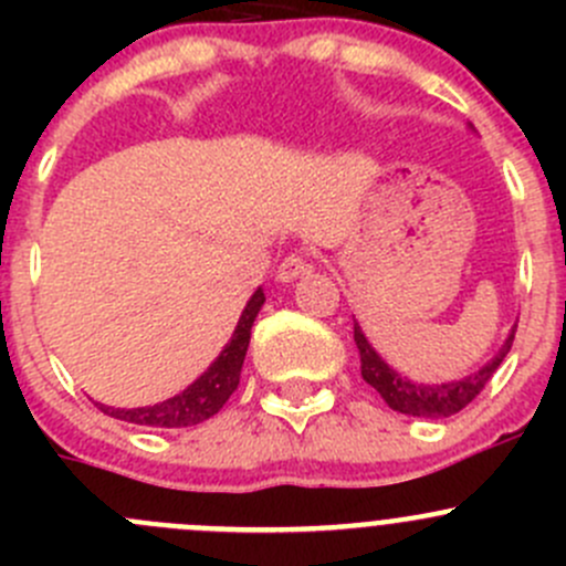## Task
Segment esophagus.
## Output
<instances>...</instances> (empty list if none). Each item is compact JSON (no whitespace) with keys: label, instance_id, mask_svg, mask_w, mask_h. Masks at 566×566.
I'll return each instance as SVG.
<instances>
[{"label":"esophagus","instance_id":"34e87169","mask_svg":"<svg viewBox=\"0 0 566 566\" xmlns=\"http://www.w3.org/2000/svg\"><path fill=\"white\" fill-rule=\"evenodd\" d=\"M310 271H312V265H310V260H306V256L290 254V256H284L282 265H279L276 279H279V282H295V279L306 276Z\"/></svg>","mask_w":566,"mask_h":566}]
</instances>
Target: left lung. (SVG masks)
Listing matches in <instances>:
<instances>
[{"instance_id": "1", "label": "left lung", "mask_w": 566, "mask_h": 566, "mask_svg": "<svg viewBox=\"0 0 566 566\" xmlns=\"http://www.w3.org/2000/svg\"><path fill=\"white\" fill-rule=\"evenodd\" d=\"M515 328L510 331V336H506L504 345L499 347V353H495L488 364H482L476 373L465 375V378L460 380L432 386L405 378V375H399L397 369L389 367V364L380 358V353L369 345L367 334H364L358 323H353V339H356L358 356H361V378L386 399V405H389L391 410L405 416H421V419H447V416L460 413V410L465 408L471 399H476V394L488 386V380L493 378V373L501 367L506 353H510L512 339H515Z\"/></svg>"}]
</instances>
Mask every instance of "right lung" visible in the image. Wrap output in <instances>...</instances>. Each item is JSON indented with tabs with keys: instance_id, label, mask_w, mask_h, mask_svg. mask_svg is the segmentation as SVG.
Returning <instances> with one entry per match:
<instances>
[{
	"instance_id": "right-lung-1",
	"label": "right lung",
	"mask_w": 566,
	"mask_h": 566,
	"mask_svg": "<svg viewBox=\"0 0 566 566\" xmlns=\"http://www.w3.org/2000/svg\"><path fill=\"white\" fill-rule=\"evenodd\" d=\"M262 304H265V293H262V287H256L254 295L247 301V306H243L241 319H238L235 331H232V339L227 342L224 350L216 356V361L188 389L164 399V402L145 405V408H108V405L101 402L98 408L106 416L142 427H193L199 421H208L210 416H216L224 408L227 399L232 397V391L241 384V367L249 350L251 325L260 315Z\"/></svg>"
}]
</instances>
